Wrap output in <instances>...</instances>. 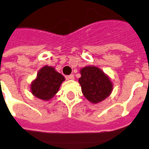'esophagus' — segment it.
Wrapping results in <instances>:
<instances>
[{
    "mask_svg": "<svg viewBox=\"0 0 149 149\" xmlns=\"http://www.w3.org/2000/svg\"><path fill=\"white\" fill-rule=\"evenodd\" d=\"M66 79H67V80H74V76L73 74L68 75L66 77Z\"/></svg>",
    "mask_w": 149,
    "mask_h": 149,
    "instance_id": "1",
    "label": "esophagus"
}]
</instances>
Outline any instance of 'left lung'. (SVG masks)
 I'll list each match as a JSON object with an SVG mask.
<instances>
[{"label": "left lung", "instance_id": "left-lung-1", "mask_svg": "<svg viewBox=\"0 0 149 149\" xmlns=\"http://www.w3.org/2000/svg\"><path fill=\"white\" fill-rule=\"evenodd\" d=\"M80 74L78 82L88 101L92 104H97L110 96L113 83L102 69L96 66H87L81 69Z\"/></svg>", "mask_w": 149, "mask_h": 149}]
</instances>
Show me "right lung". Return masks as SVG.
Listing matches in <instances>:
<instances>
[{"label": "right lung", "mask_w": 149, "mask_h": 149, "mask_svg": "<svg viewBox=\"0 0 149 149\" xmlns=\"http://www.w3.org/2000/svg\"><path fill=\"white\" fill-rule=\"evenodd\" d=\"M65 80V77L54 67L45 65L39 70L35 79L31 83L30 90L34 97L43 101H50L58 93Z\"/></svg>", "instance_id": "add662e5"}]
</instances>
